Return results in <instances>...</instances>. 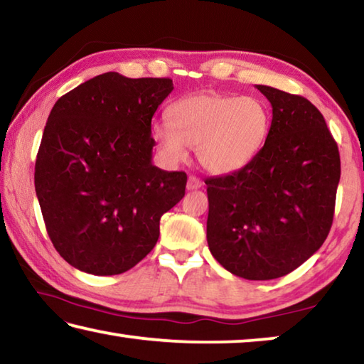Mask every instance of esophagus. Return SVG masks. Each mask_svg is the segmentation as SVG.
Returning a JSON list of instances; mask_svg holds the SVG:
<instances>
[{
  "mask_svg": "<svg viewBox=\"0 0 364 364\" xmlns=\"http://www.w3.org/2000/svg\"><path fill=\"white\" fill-rule=\"evenodd\" d=\"M186 188H188V191H196V189H200V188H202V181H200L199 178H197V176L191 175V176L188 178V184H186Z\"/></svg>",
  "mask_w": 364,
  "mask_h": 364,
  "instance_id": "esophagus-1",
  "label": "esophagus"
}]
</instances>
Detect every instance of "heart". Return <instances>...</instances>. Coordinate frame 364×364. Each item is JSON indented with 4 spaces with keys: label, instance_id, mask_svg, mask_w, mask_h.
Masks as SVG:
<instances>
[{
    "label": "heart",
    "instance_id": "b5f03b06",
    "mask_svg": "<svg viewBox=\"0 0 364 364\" xmlns=\"http://www.w3.org/2000/svg\"><path fill=\"white\" fill-rule=\"evenodd\" d=\"M268 130V107L258 97L204 93L175 102L168 110V125L157 123L152 134L173 162L186 159L191 147L207 171L228 175L257 156Z\"/></svg>",
    "mask_w": 364,
    "mask_h": 364
}]
</instances>
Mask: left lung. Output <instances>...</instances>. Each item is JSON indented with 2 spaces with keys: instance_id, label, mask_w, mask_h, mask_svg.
Masks as SVG:
<instances>
[{
  "instance_id": "1",
  "label": "left lung",
  "mask_w": 364,
  "mask_h": 364,
  "mask_svg": "<svg viewBox=\"0 0 364 364\" xmlns=\"http://www.w3.org/2000/svg\"><path fill=\"white\" fill-rule=\"evenodd\" d=\"M273 120L257 156L207 178V242L239 278L286 276L321 247L332 226L341 156L321 112L304 96L257 85Z\"/></svg>"
}]
</instances>
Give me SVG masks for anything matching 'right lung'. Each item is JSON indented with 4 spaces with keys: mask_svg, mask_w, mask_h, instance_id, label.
I'll list each match as a JSON object with an SVG mask.
<instances>
[{
    "mask_svg": "<svg viewBox=\"0 0 364 364\" xmlns=\"http://www.w3.org/2000/svg\"><path fill=\"white\" fill-rule=\"evenodd\" d=\"M170 78L107 72L59 97L35 162V191L54 249L96 276L125 273L154 249L160 217L188 176L152 165L151 122Z\"/></svg>",
    "mask_w": 364,
    "mask_h": 364,
    "instance_id": "right-lung-1",
    "label": "right lung"
}]
</instances>
